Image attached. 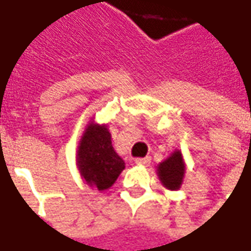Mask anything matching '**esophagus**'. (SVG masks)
<instances>
[{
  "label": "esophagus",
  "instance_id": "esophagus-1",
  "mask_svg": "<svg viewBox=\"0 0 251 251\" xmlns=\"http://www.w3.org/2000/svg\"><path fill=\"white\" fill-rule=\"evenodd\" d=\"M137 165H142V166H148L151 163V156H145V158H137L135 159Z\"/></svg>",
  "mask_w": 251,
  "mask_h": 251
}]
</instances>
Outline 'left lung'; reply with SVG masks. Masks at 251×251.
Listing matches in <instances>:
<instances>
[{
  "instance_id": "left-lung-1",
  "label": "left lung",
  "mask_w": 251,
  "mask_h": 251,
  "mask_svg": "<svg viewBox=\"0 0 251 251\" xmlns=\"http://www.w3.org/2000/svg\"><path fill=\"white\" fill-rule=\"evenodd\" d=\"M158 173L165 187L177 190L184 176V163L181 153L178 151L172 153V156H169L168 159L158 166Z\"/></svg>"
}]
</instances>
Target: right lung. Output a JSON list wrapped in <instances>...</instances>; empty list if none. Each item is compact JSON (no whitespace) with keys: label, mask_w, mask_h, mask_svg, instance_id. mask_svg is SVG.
<instances>
[{"label":"right lung","mask_w":251,"mask_h":251,"mask_svg":"<svg viewBox=\"0 0 251 251\" xmlns=\"http://www.w3.org/2000/svg\"><path fill=\"white\" fill-rule=\"evenodd\" d=\"M78 168L91 186L106 190L117 180L124 169V160L111 145L106 126L91 124L83 134L78 151Z\"/></svg>","instance_id":"add662e5"}]
</instances>
